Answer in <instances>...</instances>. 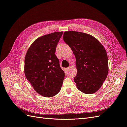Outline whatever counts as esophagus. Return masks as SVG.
Listing matches in <instances>:
<instances>
[{"instance_id":"34e87169","label":"esophagus","mask_w":127,"mask_h":127,"mask_svg":"<svg viewBox=\"0 0 127 127\" xmlns=\"http://www.w3.org/2000/svg\"><path fill=\"white\" fill-rule=\"evenodd\" d=\"M70 68H71V67H70H70H68V68H67V70H69L70 69Z\"/></svg>"}]
</instances>
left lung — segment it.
I'll return each instance as SVG.
<instances>
[{
    "label": "left lung",
    "instance_id": "obj_1",
    "mask_svg": "<svg viewBox=\"0 0 127 127\" xmlns=\"http://www.w3.org/2000/svg\"><path fill=\"white\" fill-rule=\"evenodd\" d=\"M63 39L76 57L77 72L74 80L78 90L87 94L95 93L103 85L109 72L104 47L94 36L80 32H64Z\"/></svg>",
    "mask_w": 127,
    "mask_h": 127
}]
</instances>
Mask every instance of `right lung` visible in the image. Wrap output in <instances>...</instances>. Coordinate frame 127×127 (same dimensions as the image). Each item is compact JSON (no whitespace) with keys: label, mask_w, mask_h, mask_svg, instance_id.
Wrapping results in <instances>:
<instances>
[{"label":"right lung","mask_w":127,"mask_h":127,"mask_svg":"<svg viewBox=\"0 0 127 127\" xmlns=\"http://www.w3.org/2000/svg\"><path fill=\"white\" fill-rule=\"evenodd\" d=\"M63 32H55L37 38L30 45L25 57L26 79L38 94L52 97L60 92L64 77L56 48Z\"/></svg>","instance_id":"add662e5"}]
</instances>
